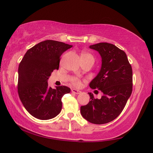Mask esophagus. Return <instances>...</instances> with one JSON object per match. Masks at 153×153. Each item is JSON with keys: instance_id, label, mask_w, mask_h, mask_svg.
Masks as SVG:
<instances>
[{"instance_id": "34e87169", "label": "esophagus", "mask_w": 153, "mask_h": 153, "mask_svg": "<svg viewBox=\"0 0 153 153\" xmlns=\"http://www.w3.org/2000/svg\"><path fill=\"white\" fill-rule=\"evenodd\" d=\"M71 92L75 93V94H79L82 92L81 91H79V90H76V89H71Z\"/></svg>"}]
</instances>
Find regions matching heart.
<instances>
[{"instance_id":"b5f03b06","label":"heart","mask_w":153,"mask_h":153,"mask_svg":"<svg viewBox=\"0 0 153 153\" xmlns=\"http://www.w3.org/2000/svg\"><path fill=\"white\" fill-rule=\"evenodd\" d=\"M81 57H91L93 59V56H92V55H90V54L87 53H83L81 55ZM71 82L72 83V84H74L75 86L79 87L82 85L81 80L77 77H72L71 79Z\"/></svg>"}]
</instances>
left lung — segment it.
<instances>
[{
  "instance_id": "left-lung-1",
  "label": "left lung",
  "mask_w": 153,
  "mask_h": 153,
  "mask_svg": "<svg viewBox=\"0 0 153 153\" xmlns=\"http://www.w3.org/2000/svg\"><path fill=\"white\" fill-rule=\"evenodd\" d=\"M102 59L101 68L89 86L103 95L94 98L89 92L90 102L80 107L82 117L94 124H104L117 118L132 92V69L125 52L112 44L100 42L90 46Z\"/></svg>"
}]
</instances>
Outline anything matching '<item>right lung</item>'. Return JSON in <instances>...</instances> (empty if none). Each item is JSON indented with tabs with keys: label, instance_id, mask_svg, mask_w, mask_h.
Listing matches in <instances>:
<instances>
[{
	"label": "right lung",
	"instance_id": "obj_1",
	"mask_svg": "<svg viewBox=\"0 0 153 153\" xmlns=\"http://www.w3.org/2000/svg\"><path fill=\"white\" fill-rule=\"evenodd\" d=\"M72 45L59 41H43L30 48L18 69L17 90L23 105L30 115L47 120L59 115L61 98L69 93V88L48 87V79L55 69H59L62 54Z\"/></svg>",
	"mask_w": 153,
	"mask_h": 153
}]
</instances>
